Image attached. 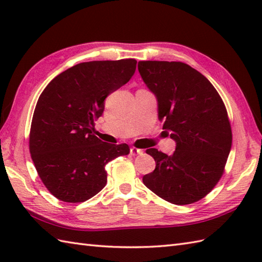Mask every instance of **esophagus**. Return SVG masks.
Segmentation results:
<instances>
[{
    "label": "esophagus",
    "instance_id": "esophagus-1",
    "mask_svg": "<svg viewBox=\"0 0 262 262\" xmlns=\"http://www.w3.org/2000/svg\"><path fill=\"white\" fill-rule=\"evenodd\" d=\"M130 154L132 155H141V154H143V149H140V148H136V147H130Z\"/></svg>",
    "mask_w": 262,
    "mask_h": 262
}]
</instances>
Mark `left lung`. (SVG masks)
Returning <instances> with one entry per match:
<instances>
[{
  "label": "left lung",
  "mask_w": 262,
  "mask_h": 262,
  "mask_svg": "<svg viewBox=\"0 0 262 262\" xmlns=\"http://www.w3.org/2000/svg\"><path fill=\"white\" fill-rule=\"evenodd\" d=\"M138 72L157 97L164 134L176 142L170 157L146 149L157 165L143 177L144 185L171 204L198 202L221 179L231 151L223 100L202 73L185 63L142 60Z\"/></svg>",
  "instance_id": "8db88e82"
}]
</instances>
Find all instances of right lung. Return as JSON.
I'll return each mask as SVG.
<instances>
[{
	"label": "right lung",
	"instance_id": "obj_1",
	"mask_svg": "<svg viewBox=\"0 0 262 262\" xmlns=\"http://www.w3.org/2000/svg\"><path fill=\"white\" fill-rule=\"evenodd\" d=\"M136 59L93 60L72 66L42 91L33 113L29 149L41 181L62 202L82 203L107 183L105 164L127 155V144L92 134L104 100L129 81Z\"/></svg>",
	"mask_w": 262,
	"mask_h": 262
}]
</instances>
